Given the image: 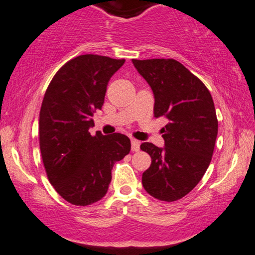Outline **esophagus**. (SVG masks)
<instances>
[{
    "instance_id": "esophagus-1",
    "label": "esophagus",
    "mask_w": 255,
    "mask_h": 255,
    "mask_svg": "<svg viewBox=\"0 0 255 255\" xmlns=\"http://www.w3.org/2000/svg\"><path fill=\"white\" fill-rule=\"evenodd\" d=\"M131 150L133 151L140 150V141L135 140V138H131Z\"/></svg>"
}]
</instances>
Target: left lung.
I'll list each match as a JSON object with an SVG mask.
<instances>
[{"label":"left lung","mask_w":255,"mask_h":255,"mask_svg":"<svg viewBox=\"0 0 255 255\" xmlns=\"http://www.w3.org/2000/svg\"><path fill=\"white\" fill-rule=\"evenodd\" d=\"M138 74L153 90L154 117H165V147L143 142L151 157L142 174L148 194L161 201H176L188 194L211 163L218 135L213 99L202 81L173 59L133 60Z\"/></svg>","instance_id":"1"}]
</instances>
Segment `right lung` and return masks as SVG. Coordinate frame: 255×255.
I'll list each match as a JSON object with an SVG mask.
<instances>
[{
	"label": "right lung",
	"instance_id": "right-lung-1",
	"mask_svg": "<svg viewBox=\"0 0 255 255\" xmlns=\"http://www.w3.org/2000/svg\"><path fill=\"white\" fill-rule=\"evenodd\" d=\"M124 63V59L80 55L61 67L44 94L38 120L42 161L55 191L73 205L104 198L113 166L130 151L124 134L89 133L109 80Z\"/></svg>",
	"mask_w": 255,
	"mask_h": 255
}]
</instances>
